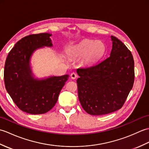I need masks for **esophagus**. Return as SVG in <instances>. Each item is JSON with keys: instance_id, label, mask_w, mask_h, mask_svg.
Here are the masks:
<instances>
[{"instance_id": "34e87169", "label": "esophagus", "mask_w": 149, "mask_h": 149, "mask_svg": "<svg viewBox=\"0 0 149 149\" xmlns=\"http://www.w3.org/2000/svg\"><path fill=\"white\" fill-rule=\"evenodd\" d=\"M70 77L72 79H76L77 77V75L76 73L72 72L70 74Z\"/></svg>"}]
</instances>
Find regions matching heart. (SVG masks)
I'll return each mask as SVG.
<instances>
[{
    "instance_id": "heart-1",
    "label": "heart",
    "mask_w": 149,
    "mask_h": 149,
    "mask_svg": "<svg viewBox=\"0 0 149 149\" xmlns=\"http://www.w3.org/2000/svg\"><path fill=\"white\" fill-rule=\"evenodd\" d=\"M106 46L101 41L84 40L79 43L71 47L69 55L73 58H81L84 65H94L104 56Z\"/></svg>"
}]
</instances>
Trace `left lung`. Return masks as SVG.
Instances as JSON below:
<instances>
[{
	"instance_id": "8db88e82",
	"label": "left lung",
	"mask_w": 149,
	"mask_h": 149,
	"mask_svg": "<svg viewBox=\"0 0 149 149\" xmlns=\"http://www.w3.org/2000/svg\"><path fill=\"white\" fill-rule=\"evenodd\" d=\"M108 58L89 67L77 69L78 97L91 115L113 113L123 106L134 81V63L130 50L111 36Z\"/></svg>"
}]
</instances>
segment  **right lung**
Returning a JSON list of instances; mask_svg holds the SVG:
<instances>
[{"label": "right lung", "mask_w": 149, "mask_h": 149, "mask_svg": "<svg viewBox=\"0 0 149 149\" xmlns=\"http://www.w3.org/2000/svg\"><path fill=\"white\" fill-rule=\"evenodd\" d=\"M49 33L31 34L22 38L9 52L4 78L8 93L20 109L33 115L43 114L54 106L69 75L34 78L30 59L39 48L52 47Z\"/></svg>", "instance_id": "1"}]
</instances>
